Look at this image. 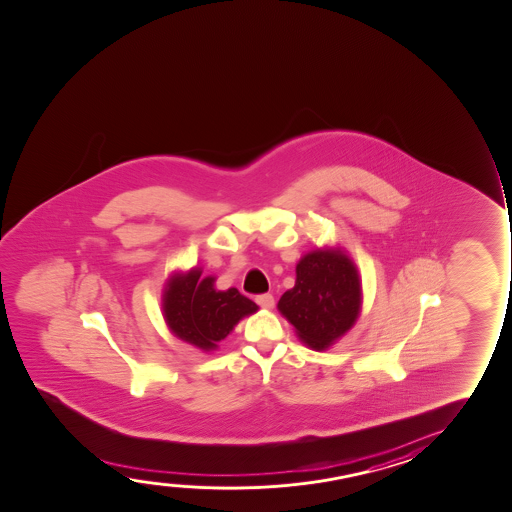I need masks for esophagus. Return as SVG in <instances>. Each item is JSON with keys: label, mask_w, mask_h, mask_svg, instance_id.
<instances>
[{"label": "esophagus", "mask_w": 512, "mask_h": 512, "mask_svg": "<svg viewBox=\"0 0 512 512\" xmlns=\"http://www.w3.org/2000/svg\"><path fill=\"white\" fill-rule=\"evenodd\" d=\"M255 302L259 303L262 309H272L274 307V297H272L271 293L259 295V297L255 298Z\"/></svg>", "instance_id": "obj_1"}]
</instances>
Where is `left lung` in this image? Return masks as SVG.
<instances>
[{
  "mask_svg": "<svg viewBox=\"0 0 512 512\" xmlns=\"http://www.w3.org/2000/svg\"><path fill=\"white\" fill-rule=\"evenodd\" d=\"M362 288L354 260L343 248H317L297 264V281L279 298L278 310L300 340L326 350L352 329L360 314Z\"/></svg>",
  "mask_w": 512,
  "mask_h": 512,
  "instance_id": "8db88e82",
  "label": "left lung"
}]
</instances>
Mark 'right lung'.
<instances>
[{"mask_svg":"<svg viewBox=\"0 0 512 512\" xmlns=\"http://www.w3.org/2000/svg\"><path fill=\"white\" fill-rule=\"evenodd\" d=\"M257 310L259 305L236 288L217 290L214 276L202 278L200 267L172 274L162 293V314L172 335L203 352L217 350V343Z\"/></svg>","mask_w":512,"mask_h":512,"instance_id":"obj_1","label":"right lung"}]
</instances>
